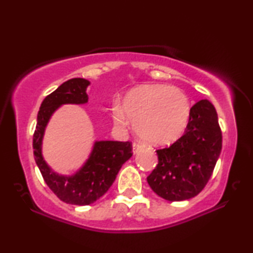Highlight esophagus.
<instances>
[{
	"instance_id": "34e87169",
	"label": "esophagus",
	"mask_w": 253,
	"mask_h": 253,
	"mask_svg": "<svg viewBox=\"0 0 253 253\" xmlns=\"http://www.w3.org/2000/svg\"><path fill=\"white\" fill-rule=\"evenodd\" d=\"M143 145H140L139 143H133L132 144V152H133V154H137V153H139V152L143 150Z\"/></svg>"
}]
</instances>
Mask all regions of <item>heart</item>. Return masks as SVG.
Here are the masks:
<instances>
[{
	"label": "heart",
	"mask_w": 253,
	"mask_h": 253,
	"mask_svg": "<svg viewBox=\"0 0 253 253\" xmlns=\"http://www.w3.org/2000/svg\"><path fill=\"white\" fill-rule=\"evenodd\" d=\"M112 116L126 127L129 119L139 138L152 145L170 144L184 133L191 116V103L181 88L167 84H144L131 88L123 106L114 103Z\"/></svg>",
	"instance_id": "1"
}]
</instances>
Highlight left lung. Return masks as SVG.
Returning a JSON list of instances; mask_svg holds the SVG:
<instances>
[{
    "label": "left lung",
    "mask_w": 253,
    "mask_h": 253,
    "mask_svg": "<svg viewBox=\"0 0 253 253\" xmlns=\"http://www.w3.org/2000/svg\"><path fill=\"white\" fill-rule=\"evenodd\" d=\"M222 148L217 114L209 100L191 107L184 134L169 147L157 151L158 166L147 183L159 197L181 202L198 195L209 182Z\"/></svg>",
    "instance_id": "8db88e82"
}]
</instances>
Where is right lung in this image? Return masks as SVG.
<instances>
[{"mask_svg": "<svg viewBox=\"0 0 253 253\" xmlns=\"http://www.w3.org/2000/svg\"><path fill=\"white\" fill-rule=\"evenodd\" d=\"M89 82L72 78L64 82L43 99L37 117L33 134V154L41 175L49 189L62 202L71 205H89L108 191L121 167L132 157L130 141L100 140L93 145L92 152L83 167L74 175H60L51 170L42 157V139L50 117L62 105H84L88 101L86 88Z\"/></svg>", "mask_w": 253, "mask_h": 253, "instance_id": "1", "label": "right lung"}]
</instances>
